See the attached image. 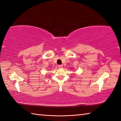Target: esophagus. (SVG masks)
<instances>
[{
  "label": "esophagus",
  "instance_id": "esophagus-1",
  "mask_svg": "<svg viewBox=\"0 0 121 121\" xmlns=\"http://www.w3.org/2000/svg\"><path fill=\"white\" fill-rule=\"evenodd\" d=\"M62 65H59V68H62Z\"/></svg>",
  "mask_w": 121,
  "mask_h": 121
}]
</instances>
